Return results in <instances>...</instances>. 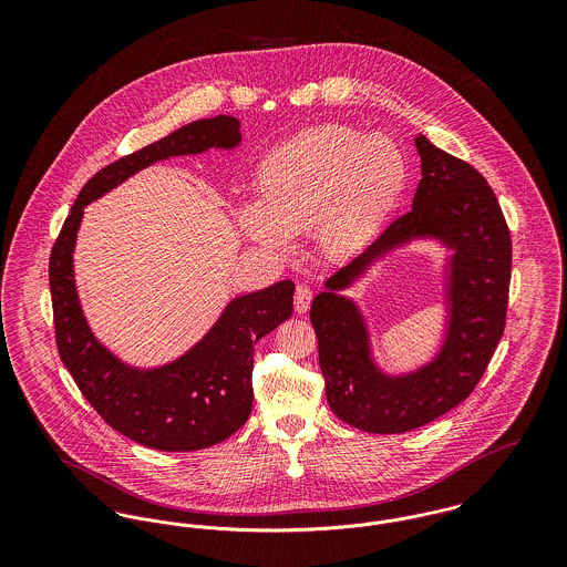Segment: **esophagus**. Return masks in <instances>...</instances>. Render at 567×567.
<instances>
[{
    "label": "esophagus",
    "instance_id": "obj_1",
    "mask_svg": "<svg viewBox=\"0 0 567 567\" xmlns=\"http://www.w3.org/2000/svg\"><path fill=\"white\" fill-rule=\"evenodd\" d=\"M310 303H312V288L308 284H299L295 290V310L299 315H303V312H308Z\"/></svg>",
    "mask_w": 567,
    "mask_h": 567
}]
</instances>
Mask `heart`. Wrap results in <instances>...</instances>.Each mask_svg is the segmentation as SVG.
I'll list each match as a JSON object with an SVG mask.
<instances>
[{"label": "heart", "instance_id": "1", "mask_svg": "<svg viewBox=\"0 0 567 567\" xmlns=\"http://www.w3.org/2000/svg\"><path fill=\"white\" fill-rule=\"evenodd\" d=\"M405 159L386 135L321 124L270 151L255 172L257 207L238 212L252 243L286 250L315 234L324 257L355 252L384 223L405 185Z\"/></svg>", "mask_w": 567, "mask_h": 567}]
</instances>
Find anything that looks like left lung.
<instances>
[{"label":"left lung","mask_w":567,"mask_h":567,"mask_svg":"<svg viewBox=\"0 0 567 567\" xmlns=\"http://www.w3.org/2000/svg\"><path fill=\"white\" fill-rule=\"evenodd\" d=\"M414 146L421 181L412 209L336 270L310 310L329 408L344 423L373 434L421 427L465 402L485 375L506 324L513 248L493 189L474 165L436 148L423 135L414 137ZM427 235L455 248L449 338L430 365L391 379L372 364L363 322L337 290L386 249Z\"/></svg>","instance_id":"obj_1"}]
</instances>
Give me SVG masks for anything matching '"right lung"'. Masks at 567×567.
<instances>
[{
  "label": "right lung",
  "instance_id": "1",
  "mask_svg": "<svg viewBox=\"0 0 567 567\" xmlns=\"http://www.w3.org/2000/svg\"><path fill=\"white\" fill-rule=\"evenodd\" d=\"M240 140V122L216 115L109 163L84 183L50 252L54 333L63 364L84 400L113 430L153 450H203L243 427L252 408L255 342L290 319L295 284L284 279L234 299L209 333L172 364L153 371L126 367L95 340L82 315L72 259L82 209L151 163L234 148Z\"/></svg>",
  "mask_w": 567,
  "mask_h": 567
}]
</instances>
